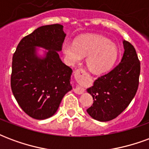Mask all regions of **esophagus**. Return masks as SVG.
I'll list each match as a JSON object with an SVG mask.
<instances>
[{
	"instance_id": "obj_1",
	"label": "esophagus",
	"mask_w": 149,
	"mask_h": 149,
	"mask_svg": "<svg viewBox=\"0 0 149 149\" xmlns=\"http://www.w3.org/2000/svg\"><path fill=\"white\" fill-rule=\"evenodd\" d=\"M77 73H85V71H84V69H79V70H77V71L75 72V75L77 74ZM73 91H74L75 93L77 94H82L84 92V88H81L79 87V86H77L76 88H73Z\"/></svg>"
}]
</instances>
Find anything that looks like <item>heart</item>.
<instances>
[{"instance_id":"obj_1","label":"heart","mask_w":149,"mask_h":149,"mask_svg":"<svg viewBox=\"0 0 149 149\" xmlns=\"http://www.w3.org/2000/svg\"><path fill=\"white\" fill-rule=\"evenodd\" d=\"M63 52L68 63H79L87 56L86 65L93 73L108 71L115 64L118 50L115 45L102 36L91 35L82 37L75 43L66 41L63 45Z\"/></svg>"}]
</instances>
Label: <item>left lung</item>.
Instances as JSON below:
<instances>
[{
	"mask_svg": "<svg viewBox=\"0 0 149 149\" xmlns=\"http://www.w3.org/2000/svg\"><path fill=\"white\" fill-rule=\"evenodd\" d=\"M123 45L125 52L120 63L98 77L87 89L93 98V104L87 112L99 121H109L118 116L137 91L141 63L133 45L126 40H123Z\"/></svg>",
	"mask_w": 149,
	"mask_h": 149,
	"instance_id": "1",
	"label": "left lung"
}]
</instances>
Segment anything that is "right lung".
I'll use <instances>...</instances> for the list:
<instances>
[{"label": "right lung", "mask_w": 149, "mask_h": 149, "mask_svg": "<svg viewBox=\"0 0 149 149\" xmlns=\"http://www.w3.org/2000/svg\"><path fill=\"white\" fill-rule=\"evenodd\" d=\"M65 36L61 24L44 25L22 38L13 54L12 92L22 110L34 119L54 115L62 98L72 88V70L57 52ZM37 47L48 50L44 58L37 56Z\"/></svg>", "instance_id": "obj_1"}]
</instances>
